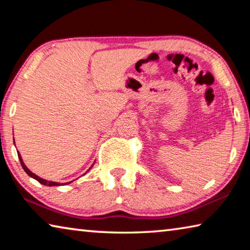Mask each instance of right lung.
Returning <instances> with one entry per match:
<instances>
[{
	"mask_svg": "<svg viewBox=\"0 0 250 250\" xmlns=\"http://www.w3.org/2000/svg\"><path fill=\"white\" fill-rule=\"evenodd\" d=\"M18 155H19V159H20V162H21V166H22V167L24 168V171L27 173V174L31 176V177H33V179H35L36 181H39L41 184H43V185H46V186H58V185H65V184H68V183H70V182H68V183H58V182H53V181H47V180H44V179H42V177H40V176H37L36 174H34V173L31 171V170H28V167L25 166L24 164V162H23V159H22V156H21V154H20V152L18 151ZM94 167V164H92V166L89 167V170L90 168ZM88 170V171H89ZM87 171V172H88ZM86 172V173H87ZM86 173H84V174H86ZM73 182V181H71Z\"/></svg>",
	"mask_w": 250,
	"mask_h": 250,
	"instance_id": "right-lung-1",
	"label": "right lung"
}]
</instances>
